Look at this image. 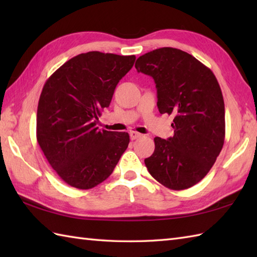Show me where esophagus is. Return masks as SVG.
<instances>
[{
	"mask_svg": "<svg viewBox=\"0 0 257 257\" xmlns=\"http://www.w3.org/2000/svg\"><path fill=\"white\" fill-rule=\"evenodd\" d=\"M130 139L132 140H135V139H138L141 137V134L137 133V132H130Z\"/></svg>",
	"mask_w": 257,
	"mask_h": 257,
	"instance_id": "1",
	"label": "esophagus"
}]
</instances>
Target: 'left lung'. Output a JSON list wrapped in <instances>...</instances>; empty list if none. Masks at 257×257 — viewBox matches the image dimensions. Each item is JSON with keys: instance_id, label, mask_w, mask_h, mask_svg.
<instances>
[{"instance_id": "8db88e82", "label": "left lung", "mask_w": 257, "mask_h": 257, "mask_svg": "<svg viewBox=\"0 0 257 257\" xmlns=\"http://www.w3.org/2000/svg\"><path fill=\"white\" fill-rule=\"evenodd\" d=\"M135 67L155 79L160 113L174 114L173 137L155 138L146 167L166 188L193 187L211 170L224 145L225 109L217 79L195 57L172 47L146 53Z\"/></svg>"}]
</instances>
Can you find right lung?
<instances>
[{
  "mask_svg": "<svg viewBox=\"0 0 257 257\" xmlns=\"http://www.w3.org/2000/svg\"><path fill=\"white\" fill-rule=\"evenodd\" d=\"M136 56L88 52L62 65L43 87L36 138L51 167L70 187L87 190L110 176L129 144L128 133L99 130L119 80Z\"/></svg>",
  "mask_w": 257,
  "mask_h": 257,
  "instance_id": "add662e5",
  "label": "right lung"
}]
</instances>
